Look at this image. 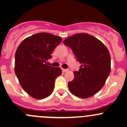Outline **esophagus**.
<instances>
[{"mask_svg": "<svg viewBox=\"0 0 127 127\" xmlns=\"http://www.w3.org/2000/svg\"><path fill=\"white\" fill-rule=\"evenodd\" d=\"M68 71V69H62V71L63 72H67Z\"/></svg>", "mask_w": 127, "mask_h": 127, "instance_id": "1", "label": "esophagus"}]
</instances>
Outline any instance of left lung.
Here are the masks:
<instances>
[{"label": "left lung", "instance_id": "1", "mask_svg": "<svg viewBox=\"0 0 127 127\" xmlns=\"http://www.w3.org/2000/svg\"><path fill=\"white\" fill-rule=\"evenodd\" d=\"M70 47L80 64L74 71V79L68 82L70 92L76 96L87 98L104 86L111 72V56L106 46L95 37L80 33L64 41Z\"/></svg>", "mask_w": 127, "mask_h": 127}]
</instances>
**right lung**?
Here are the masks:
<instances>
[{"label": "right lung", "mask_w": 127, "mask_h": 127, "mask_svg": "<svg viewBox=\"0 0 127 127\" xmlns=\"http://www.w3.org/2000/svg\"><path fill=\"white\" fill-rule=\"evenodd\" d=\"M62 40L61 37L46 32L34 34L20 44L15 58V72L24 90L35 99H43L54 90L60 67L48 66L47 61Z\"/></svg>", "instance_id": "right-lung-1"}]
</instances>
